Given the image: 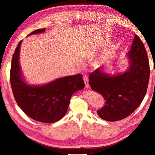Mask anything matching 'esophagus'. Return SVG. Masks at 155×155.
Here are the masks:
<instances>
[{
  "label": "esophagus",
  "instance_id": "34e87169",
  "mask_svg": "<svg viewBox=\"0 0 155 155\" xmlns=\"http://www.w3.org/2000/svg\"><path fill=\"white\" fill-rule=\"evenodd\" d=\"M83 81H84L85 83V88H89V83H88V78L87 76H83Z\"/></svg>",
  "mask_w": 155,
  "mask_h": 155
}]
</instances>
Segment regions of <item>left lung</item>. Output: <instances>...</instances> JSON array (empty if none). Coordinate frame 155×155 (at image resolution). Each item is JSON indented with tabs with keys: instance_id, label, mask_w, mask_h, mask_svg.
Returning a JSON list of instances; mask_svg holds the SVG:
<instances>
[{
	"instance_id": "8db88e82",
	"label": "left lung",
	"mask_w": 155,
	"mask_h": 155,
	"mask_svg": "<svg viewBox=\"0 0 155 155\" xmlns=\"http://www.w3.org/2000/svg\"><path fill=\"white\" fill-rule=\"evenodd\" d=\"M128 67L124 72L112 74L101 66L90 74L89 85L100 93L105 105L97 114L102 119L117 121L130 115L144 99L150 78V65L143 42L134 36L127 53Z\"/></svg>"
}]
</instances>
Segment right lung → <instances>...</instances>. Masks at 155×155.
I'll return each instance as SVG.
<instances>
[{"label": "right lung", "instance_id": "1", "mask_svg": "<svg viewBox=\"0 0 155 155\" xmlns=\"http://www.w3.org/2000/svg\"><path fill=\"white\" fill-rule=\"evenodd\" d=\"M45 28L32 31L28 36L44 33ZM21 41L12 60L10 82L14 97L21 110L31 119L52 124L67 112L71 97L85 87L82 76H67L42 85H31L26 81L20 65Z\"/></svg>", "mask_w": 155, "mask_h": 155}]
</instances>
